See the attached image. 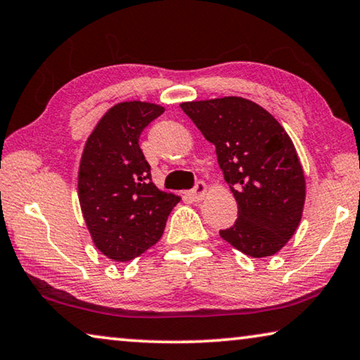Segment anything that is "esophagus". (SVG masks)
I'll use <instances>...</instances> for the list:
<instances>
[{"label":"esophagus","mask_w":360,"mask_h":360,"mask_svg":"<svg viewBox=\"0 0 360 360\" xmlns=\"http://www.w3.org/2000/svg\"><path fill=\"white\" fill-rule=\"evenodd\" d=\"M206 193H207V185L205 184V181H198V184L195 185V188L186 193V196H188L191 201H200L206 196Z\"/></svg>","instance_id":"1"}]
</instances>
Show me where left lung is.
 <instances>
[{"label":"left lung","mask_w":360,"mask_h":360,"mask_svg":"<svg viewBox=\"0 0 360 360\" xmlns=\"http://www.w3.org/2000/svg\"><path fill=\"white\" fill-rule=\"evenodd\" d=\"M207 141L238 206L224 240L253 258L278 253L299 227L305 176L292 139L278 120L243 97L180 103Z\"/></svg>","instance_id":"left-lung-1"}]
</instances>
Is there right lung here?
<instances>
[{
    "label": "right lung",
    "mask_w": 360,
    "mask_h": 360,
    "mask_svg": "<svg viewBox=\"0 0 360 360\" xmlns=\"http://www.w3.org/2000/svg\"><path fill=\"white\" fill-rule=\"evenodd\" d=\"M164 113L149 102H122L87 138L77 196L94 245L113 262H129L162 237L180 196L160 191L139 148L143 129Z\"/></svg>",
    "instance_id": "1"
}]
</instances>
